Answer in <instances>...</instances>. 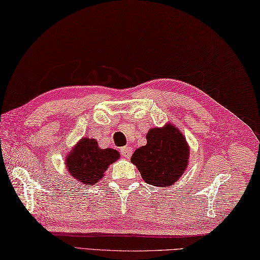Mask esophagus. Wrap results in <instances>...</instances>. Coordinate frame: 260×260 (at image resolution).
Returning a JSON list of instances; mask_svg holds the SVG:
<instances>
[{"mask_svg": "<svg viewBox=\"0 0 260 260\" xmlns=\"http://www.w3.org/2000/svg\"><path fill=\"white\" fill-rule=\"evenodd\" d=\"M132 151H134V149H132L130 146L122 147V148L120 149V153L124 158H130L131 155H132Z\"/></svg>", "mask_w": 260, "mask_h": 260, "instance_id": "obj_1", "label": "esophagus"}]
</instances>
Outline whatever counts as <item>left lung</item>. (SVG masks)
<instances>
[{"label": "left lung", "mask_w": 260, "mask_h": 260, "mask_svg": "<svg viewBox=\"0 0 260 260\" xmlns=\"http://www.w3.org/2000/svg\"><path fill=\"white\" fill-rule=\"evenodd\" d=\"M147 144L131 157L146 183L165 188L181 178L189 161L187 140L173 124L153 128L147 134Z\"/></svg>", "instance_id": "left-lung-1"}]
</instances>
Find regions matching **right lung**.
<instances>
[{
	"label": "right lung",
	"mask_w": 260,
	"mask_h": 260,
	"mask_svg": "<svg viewBox=\"0 0 260 260\" xmlns=\"http://www.w3.org/2000/svg\"><path fill=\"white\" fill-rule=\"evenodd\" d=\"M120 158L113 148L102 149L96 139L82 138L67 155L66 164L69 173L85 185H92L104 176L109 166Z\"/></svg>",
	"instance_id": "add662e5"
}]
</instances>
